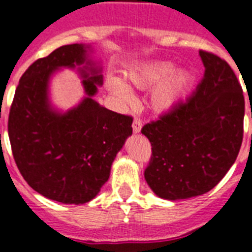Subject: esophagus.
Segmentation results:
<instances>
[{
	"mask_svg": "<svg viewBox=\"0 0 252 252\" xmlns=\"http://www.w3.org/2000/svg\"><path fill=\"white\" fill-rule=\"evenodd\" d=\"M141 127H142V121L139 119V117H135V120H133V122H132L133 132L139 133L140 131H141Z\"/></svg>",
	"mask_w": 252,
	"mask_h": 252,
	"instance_id": "obj_1",
	"label": "esophagus"
}]
</instances>
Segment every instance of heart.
Segmentation results:
<instances>
[{
  "label": "heart",
  "instance_id": "heart-1",
  "mask_svg": "<svg viewBox=\"0 0 252 252\" xmlns=\"http://www.w3.org/2000/svg\"><path fill=\"white\" fill-rule=\"evenodd\" d=\"M174 70L175 66L168 62H151L131 69L127 78L139 90H148L162 83L154 92L151 106L157 112H166L183 99L193 83V75L187 70H182L170 78ZM108 88L124 101H130L132 97L130 88L119 79L110 81Z\"/></svg>",
  "mask_w": 252,
  "mask_h": 252
}]
</instances>
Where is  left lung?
<instances>
[{
    "mask_svg": "<svg viewBox=\"0 0 252 252\" xmlns=\"http://www.w3.org/2000/svg\"><path fill=\"white\" fill-rule=\"evenodd\" d=\"M199 55L206 69L192 94L141 128L151 144L146 182L155 194L170 201L215 188L235 162L244 139L239 79L218 55L206 50Z\"/></svg>",
    "mask_w": 252,
    "mask_h": 252,
    "instance_id": "8db88e82",
    "label": "left lung"
}]
</instances>
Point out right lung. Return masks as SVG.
<instances>
[{
    "label": "right lung",
    "mask_w": 252,
    "mask_h": 252,
    "mask_svg": "<svg viewBox=\"0 0 252 252\" xmlns=\"http://www.w3.org/2000/svg\"><path fill=\"white\" fill-rule=\"evenodd\" d=\"M86 62V48L70 44L31 64L21 75L8 115L15 162L31 188L65 204H83L110 177L116 154L132 133V117L99 106L93 95L99 70L82 69L87 97L64 115L50 110L48 82L53 70Z\"/></svg>",
    "instance_id": "right-lung-1"
}]
</instances>
